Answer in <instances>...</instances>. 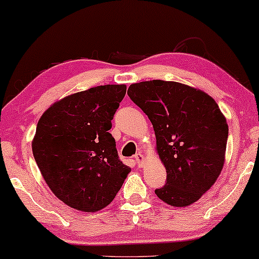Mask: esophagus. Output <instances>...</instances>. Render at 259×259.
Instances as JSON below:
<instances>
[{
  "mask_svg": "<svg viewBox=\"0 0 259 259\" xmlns=\"http://www.w3.org/2000/svg\"><path fill=\"white\" fill-rule=\"evenodd\" d=\"M134 159H136L137 164L140 166L141 164H143V161H144V155H143V153H140V152H139V153H137L136 155H134Z\"/></svg>",
  "mask_w": 259,
  "mask_h": 259,
  "instance_id": "esophagus-1",
  "label": "esophagus"
}]
</instances>
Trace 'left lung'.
Instances as JSON below:
<instances>
[{
	"label": "left lung",
	"instance_id": "obj_1",
	"mask_svg": "<svg viewBox=\"0 0 259 259\" xmlns=\"http://www.w3.org/2000/svg\"><path fill=\"white\" fill-rule=\"evenodd\" d=\"M127 94L151 120L167 173L155 194L176 207L193 204L224 166L229 126L217 102L205 92L175 81L133 83Z\"/></svg>",
	"mask_w": 259,
	"mask_h": 259
}]
</instances>
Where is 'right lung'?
Listing matches in <instances>:
<instances>
[{"instance_id":"right-lung-1","label":"right lung","mask_w":259,"mask_h":259,"mask_svg":"<svg viewBox=\"0 0 259 259\" xmlns=\"http://www.w3.org/2000/svg\"><path fill=\"white\" fill-rule=\"evenodd\" d=\"M125 94V84L90 88L53 104L38 120L35 161L52 192L75 210H102L131 172L109 133Z\"/></svg>"}]
</instances>
